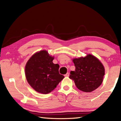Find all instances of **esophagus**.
Wrapping results in <instances>:
<instances>
[{
	"instance_id": "1",
	"label": "esophagus",
	"mask_w": 121,
	"mask_h": 121,
	"mask_svg": "<svg viewBox=\"0 0 121 121\" xmlns=\"http://www.w3.org/2000/svg\"><path fill=\"white\" fill-rule=\"evenodd\" d=\"M69 76V73H66V74H65V77H68Z\"/></svg>"
}]
</instances>
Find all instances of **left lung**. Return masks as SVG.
<instances>
[{
	"mask_svg": "<svg viewBox=\"0 0 121 121\" xmlns=\"http://www.w3.org/2000/svg\"><path fill=\"white\" fill-rule=\"evenodd\" d=\"M75 70L70 72L69 78L74 81L78 89L89 92L99 87L103 81L104 68L96 56L87 55L73 59Z\"/></svg>",
	"mask_w": 121,
	"mask_h": 121,
	"instance_id": "obj_1",
	"label": "left lung"
}]
</instances>
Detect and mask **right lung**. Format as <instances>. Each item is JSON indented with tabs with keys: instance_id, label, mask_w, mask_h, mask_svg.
Wrapping results in <instances>:
<instances>
[{
	"instance_id": "add662e5",
	"label": "right lung",
	"mask_w": 121,
	"mask_h": 121,
	"mask_svg": "<svg viewBox=\"0 0 121 121\" xmlns=\"http://www.w3.org/2000/svg\"><path fill=\"white\" fill-rule=\"evenodd\" d=\"M53 59L46 50H41L34 54L26 64L27 81L38 92L50 93L65 78L59 72V65L52 62Z\"/></svg>"
}]
</instances>
